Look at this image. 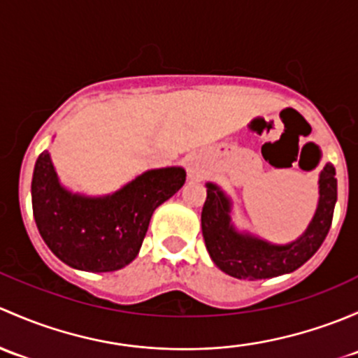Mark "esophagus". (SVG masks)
I'll list each match as a JSON object with an SVG mask.
<instances>
[{"mask_svg": "<svg viewBox=\"0 0 358 358\" xmlns=\"http://www.w3.org/2000/svg\"><path fill=\"white\" fill-rule=\"evenodd\" d=\"M187 174H189V178L193 179L201 178L203 169H201V164L200 160H198V157H189V160H187Z\"/></svg>", "mask_w": 358, "mask_h": 358, "instance_id": "1", "label": "esophagus"}]
</instances>
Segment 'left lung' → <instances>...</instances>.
I'll return each instance as SVG.
<instances>
[{
    "mask_svg": "<svg viewBox=\"0 0 358 358\" xmlns=\"http://www.w3.org/2000/svg\"><path fill=\"white\" fill-rule=\"evenodd\" d=\"M201 231L213 264L236 279H271L289 274L320 248L333 222L338 198L336 171L326 164L319 174V201L307 229L296 239L278 245L241 231L233 222V200L217 184L206 182Z\"/></svg>",
    "mask_w": 358,
    "mask_h": 358,
    "instance_id": "8db88e82",
    "label": "left lung"
}]
</instances>
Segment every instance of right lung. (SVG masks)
Returning <instances> with one entry per match:
<instances>
[{
  "label": "right lung",
  "instance_id": "right-lung-1",
  "mask_svg": "<svg viewBox=\"0 0 358 358\" xmlns=\"http://www.w3.org/2000/svg\"><path fill=\"white\" fill-rule=\"evenodd\" d=\"M186 180L182 167L150 169L103 196L76 193L60 182L43 152L32 174V210L39 234L64 264L77 271L112 272L138 257L150 219Z\"/></svg>",
  "mask_w": 358,
  "mask_h": 358
}]
</instances>
